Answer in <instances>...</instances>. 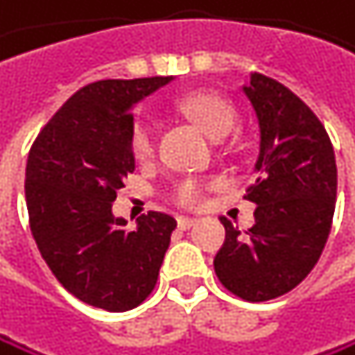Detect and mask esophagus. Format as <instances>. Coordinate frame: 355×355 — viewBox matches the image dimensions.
<instances>
[{"label":"esophagus","instance_id":"obj_1","mask_svg":"<svg viewBox=\"0 0 355 355\" xmlns=\"http://www.w3.org/2000/svg\"><path fill=\"white\" fill-rule=\"evenodd\" d=\"M199 220L197 218H188V216H180L178 218V226L182 228V230H188V228H192L194 224H197Z\"/></svg>","mask_w":355,"mask_h":355}]
</instances>
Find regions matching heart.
Returning a JSON list of instances; mask_svg holds the SVG:
<instances>
[{"instance_id":"b5f03b06","label":"heart","mask_w":355,"mask_h":355,"mask_svg":"<svg viewBox=\"0 0 355 355\" xmlns=\"http://www.w3.org/2000/svg\"><path fill=\"white\" fill-rule=\"evenodd\" d=\"M178 110L188 116L194 125L203 129L211 139H222L233 131L237 112L226 99L214 93H190L178 101ZM131 154L137 161H148L154 154V131L148 118H137L129 135ZM207 184L197 178H186L175 188V201L184 207H199L205 199Z\"/></svg>"}]
</instances>
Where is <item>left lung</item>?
I'll list each match as a JSON object with an SVG mask.
<instances>
[{"label":"left lung","instance_id":"8db88e82","mask_svg":"<svg viewBox=\"0 0 355 355\" xmlns=\"http://www.w3.org/2000/svg\"><path fill=\"white\" fill-rule=\"evenodd\" d=\"M243 93L260 127L256 180L245 190L256 224L241 235L220 218L226 239L214 269L228 292L262 303L296 288L320 260L334 216L336 163L324 125L290 88L252 73Z\"/></svg>","mask_w":355,"mask_h":355}]
</instances>
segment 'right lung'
Returning <instances> with one entry per match:
<instances>
[{"label": "right lung", "instance_id": "obj_1", "mask_svg": "<svg viewBox=\"0 0 355 355\" xmlns=\"http://www.w3.org/2000/svg\"><path fill=\"white\" fill-rule=\"evenodd\" d=\"M173 78L82 86L35 137L25 171L29 226L52 275L82 303L129 311L156 286L175 220L150 211L125 230L112 203L135 171L131 107Z\"/></svg>", "mask_w": 355, "mask_h": 355}]
</instances>
